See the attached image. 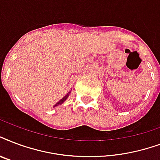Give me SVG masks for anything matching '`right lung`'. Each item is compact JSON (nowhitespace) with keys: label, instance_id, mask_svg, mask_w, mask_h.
<instances>
[{"label":"right lung","instance_id":"add662e5","mask_svg":"<svg viewBox=\"0 0 160 160\" xmlns=\"http://www.w3.org/2000/svg\"><path fill=\"white\" fill-rule=\"evenodd\" d=\"M68 96H69V94H67L66 96H64V98H63V99H61L60 101H59V102H58V103H56L55 106H54V107H57V106H58V105L62 104V103H63V102H64V101H65V100L67 99V98H68Z\"/></svg>","mask_w":160,"mask_h":160}]
</instances>
